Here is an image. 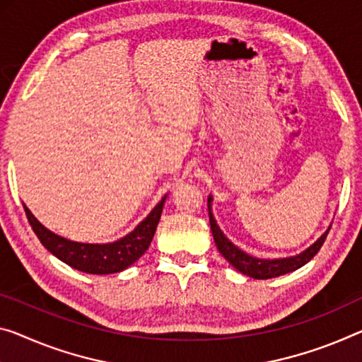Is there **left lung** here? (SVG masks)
Returning a JSON list of instances; mask_svg holds the SVG:
<instances>
[{"instance_id":"1","label":"left lung","mask_w":362,"mask_h":362,"mask_svg":"<svg viewBox=\"0 0 362 362\" xmlns=\"http://www.w3.org/2000/svg\"><path fill=\"white\" fill-rule=\"evenodd\" d=\"M212 196H209L207 205H209V218H210V228H212V235L215 239L216 247H218L220 254L230 262L238 272L241 274L255 278V280H267V278H275L285 274H290L298 269H301L303 265L309 262L314 255L320 251L322 244L325 243V238L329 235L332 225L327 228V231L322 235L315 243L310 244L308 249H304L303 252L296 255H291V257H283V259H259L254 257V255H249L235 246L230 239H228L223 231L220 230V226L216 225L212 214Z\"/></svg>"}]
</instances>
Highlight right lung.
Listing matches in <instances>:
<instances>
[{
  "instance_id": "obj_1",
  "label": "right lung",
  "mask_w": 362,
  "mask_h": 362,
  "mask_svg": "<svg viewBox=\"0 0 362 362\" xmlns=\"http://www.w3.org/2000/svg\"><path fill=\"white\" fill-rule=\"evenodd\" d=\"M165 200L166 196L155 205L152 212L129 235L118 239V241L105 244L77 243L59 235H54L53 231H49L48 228L43 226L32 215L30 210L25 207V204L24 210L37 238L40 239V243L54 257L63 260L64 264H68L72 269L86 272V274L108 275L123 272L147 251L150 243H152L155 230H157L160 216H162Z\"/></svg>"
}]
</instances>
